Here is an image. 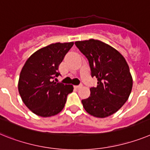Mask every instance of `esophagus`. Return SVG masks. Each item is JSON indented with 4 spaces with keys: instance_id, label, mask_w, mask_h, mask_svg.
Instances as JSON below:
<instances>
[{
    "instance_id": "34e87169",
    "label": "esophagus",
    "mask_w": 150,
    "mask_h": 150,
    "mask_svg": "<svg viewBox=\"0 0 150 150\" xmlns=\"http://www.w3.org/2000/svg\"><path fill=\"white\" fill-rule=\"evenodd\" d=\"M82 87V85H75V88H80Z\"/></svg>"
}]
</instances>
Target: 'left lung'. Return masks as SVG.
I'll return each instance as SVG.
<instances>
[{
    "instance_id": "left-lung-1",
    "label": "left lung",
    "mask_w": 150,
    "mask_h": 150,
    "mask_svg": "<svg viewBox=\"0 0 150 150\" xmlns=\"http://www.w3.org/2000/svg\"><path fill=\"white\" fill-rule=\"evenodd\" d=\"M75 43L88 59L92 77L98 79L96 88H90V97L81 100L83 107L93 117H109L129 98L133 87L129 65L117 50L100 40L90 39Z\"/></svg>"
}]
</instances>
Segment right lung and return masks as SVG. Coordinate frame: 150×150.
Returning a JSON list of instances; mask_svg holds the SVG:
<instances>
[{
	"label": "right lung",
	"instance_id": "right-lung-1",
	"mask_svg": "<svg viewBox=\"0 0 150 150\" xmlns=\"http://www.w3.org/2000/svg\"><path fill=\"white\" fill-rule=\"evenodd\" d=\"M73 45V42L50 44L32 54L23 66L19 94L33 114L49 117L59 114L65 107L73 85L56 83L52 79L60 75L59 66Z\"/></svg>",
	"mask_w": 150,
	"mask_h": 150
}]
</instances>
